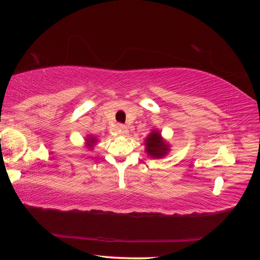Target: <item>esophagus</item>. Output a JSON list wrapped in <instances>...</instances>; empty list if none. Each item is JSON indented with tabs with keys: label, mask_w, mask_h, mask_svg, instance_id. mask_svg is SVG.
Segmentation results:
<instances>
[{
	"label": "esophagus",
	"mask_w": 260,
	"mask_h": 260,
	"mask_svg": "<svg viewBox=\"0 0 260 260\" xmlns=\"http://www.w3.org/2000/svg\"><path fill=\"white\" fill-rule=\"evenodd\" d=\"M118 133H119L121 136H127L128 135V129H127L126 126L119 125L118 126Z\"/></svg>",
	"instance_id": "obj_1"
}]
</instances>
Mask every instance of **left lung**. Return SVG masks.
Segmentation results:
<instances>
[{"mask_svg": "<svg viewBox=\"0 0 260 260\" xmlns=\"http://www.w3.org/2000/svg\"><path fill=\"white\" fill-rule=\"evenodd\" d=\"M144 146H146L147 155L150 158H155V159H160L164 158L169 152L171 151V146L167 141L162 138L160 132L153 128L150 133L144 139Z\"/></svg>", "mask_w": 260, "mask_h": 260, "instance_id": "obj_1", "label": "left lung"}]
</instances>
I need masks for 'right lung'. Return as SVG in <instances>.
I'll list each match as a JSON object with an SVG mask.
<instances>
[{
    "mask_svg": "<svg viewBox=\"0 0 260 260\" xmlns=\"http://www.w3.org/2000/svg\"><path fill=\"white\" fill-rule=\"evenodd\" d=\"M98 142H99L98 138H95L93 134H88L85 138V147L88 149V150H93Z\"/></svg>",
    "mask_w": 260,
    "mask_h": 260,
    "instance_id": "1",
    "label": "right lung"
}]
</instances>
